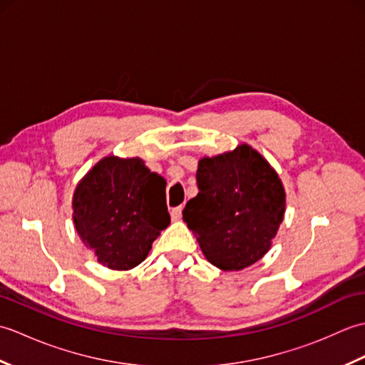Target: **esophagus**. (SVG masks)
<instances>
[{"instance_id":"1","label":"esophagus","mask_w":365,"mask_h":365,"mask_svg":"<svg viewBox=\"0 0 365 365\" xmlns=\"http://www.w3.org/2000/svg\"><path fill=\"white\" fill-rule=\"evenodd\" d=\"M182 210H183V207H175L170 210V218H173V221L182 220Z\"/></svg>"}]
</instances>
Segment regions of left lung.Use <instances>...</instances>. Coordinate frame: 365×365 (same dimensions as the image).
Wrapping results in <instances>:
<instances>
[{"instance_id": "8db88e82", "label": "left lung", "mask_w": 365, "mask_h": 365, "mask_svg": "<svg viewBox=\"0 0 365 365\" xmlns=\"http://www.w3.org/2000/svg\"><path fill=\"white\" fill-rule=\"evenodd\" d=\"M199 192L183 220L205 259L224 271L252 265L268 252L284 220L285 191L276 170L251 145L199 160Z\"/></svg>"}]
</instances>
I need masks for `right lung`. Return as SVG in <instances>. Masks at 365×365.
<instances>
[{"label": "right lung", "instance_id": "obj_1", "mask_svg": "<svg viewBox=\"0 0 365 365\" xmlns=\"http://www.w3.org/2000/svg\"><path fill=\"white\" fill-rule=\"evenodd\" d=\"M72 207L83 243L111 269L139 265L170 222L166 180L138 157L100 160L76 185Z\"/></svg>", "mask_w": 365, "mask_h": 365}]
</instances>
